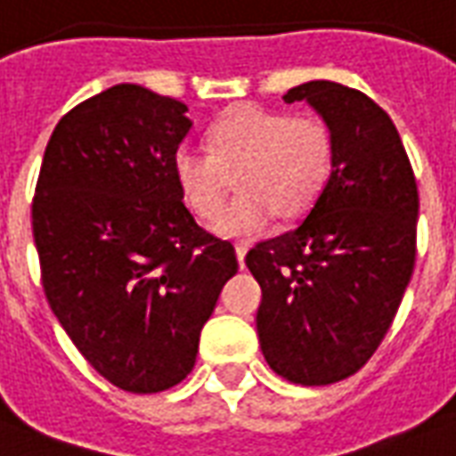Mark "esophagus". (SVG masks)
Instances as JSON below:
<instances>
[{"label":"esophagus","instance_id":"1","mask_svg":"<svg viewBox=\"0 0 456 456\" xmlns=\"http://www.w3.org/2000/svg\"><path fill=\"white\" fill-rule=\"evenodd\" d=\"M246 253H248V243H235V256H238V263H240V268L246 265Z\"/></svg>","mask_w":456,"mask_h":456}]
</instances>
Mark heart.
<instances>
[{
  "label": "heart",
  "mask_w": 456,
  "mask_h": 456,
  "mask_svg": "<svg viewBox=\"0 0 456 456\" xmlns=\"http://www.w3.org/2000/svg\"><path fill=\"white\" fill-rule=\"evenodd\" d=\"M332 174V136L313 116H290L263 106H238L208 131V151L178 146L174 178L186 206L200 218H216L239 175L236 199L216 221L233 238L258 235L278 213L303 218L318 203Z\"/></svg>",
  "instance_id": "heart-1"
}]
</instances>
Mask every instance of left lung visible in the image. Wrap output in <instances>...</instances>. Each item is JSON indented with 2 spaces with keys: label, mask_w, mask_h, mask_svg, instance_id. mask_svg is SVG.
<instances>
[{
  "label": "left lung",
  "mask_w": 456,
  "mask_h": 456,
  "mask_svg": "<svg viewBox=\"0 0 456 456\" xmlns=\"http://www.w3.org/2000/svg\"><path fill=\"white\" fill-rule=\"evenodd\" d=\"M282 99L322 116L332 174L305 221L246 256L263 290L256 325L273 372L332 385L390 330L414 270L419 196L397 128L362 91L307 81Z\"/></svg>",
  "instance_id": "1"
}]
</instances>
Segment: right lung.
<instances>
[{
  "instance_id": "1",
  "label": "right lung",
  "mask_w": 456,
  "mask_h": 456,
  "mask_svg": "<svg viewBox=\"0 0 456 456\" xmlns=\"http://www.w3.org/2000/svg\"><path fill=\"white\" fill-rule=\"evenodd\" d=\"M186 103L116 84L74 106L44 151L31 228L46 300L102 378L134 395L178 385L235 248L203 231L174 178Z\"/></svg>"
}]
</instances>
